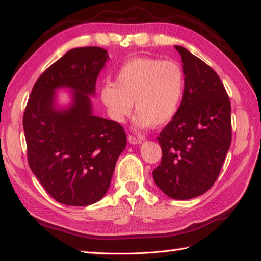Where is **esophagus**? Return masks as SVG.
I'll use <instances>...</instances> for the list:
<instances>
[{
    "mask_svg": "<svg viewBox=\"0 0 261 261\" xmlns=\"http://www.w3.org/2000/svg\"><path fill=\"white\" fill-rule=\"evenodd\" d=\"M127 140H129L130 144H140V143H142V139L138 138V137H135V136H132V135L127 136Z\"/></svg>",
    "mask_w": 261,
    "mask_h": 261,
    "instance_id": "34e87169",
    "label": "esophagus"
}]
</instances>
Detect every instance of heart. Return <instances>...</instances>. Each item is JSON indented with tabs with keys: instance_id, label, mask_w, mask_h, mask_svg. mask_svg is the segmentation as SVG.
<instances>
[{
	"instance_id": "1",
	"label": "heart",
	"mask_w": 261,
	"mask_h": 261,
	"mask_svg": "<svg viewBox=\"0 0 261 261\" xmlns=\"http://www.w3.org/2000/svg\"><path fill=\"white\" fill-rule=\"evenodd\" d=\"M185 71L179 63L139 57L124 63L115 76L101 88V100L109 117L123 123L132 108L137 111L136 126L159 127L174 117L182 101Z\"/></svg>"
}]
</instances>
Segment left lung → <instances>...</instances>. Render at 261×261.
<instances>
[{
    "instance_id": "1",
    "label": "left lung",
    "mask_w": 261,
    "mask_h": 261,
    "mask_svg": "<svg viewBox=\"0 0 261 261\" xmlns=\"http://www.w3.org/2000/svg\"><path fill=\"white\" fill-rule=\"evenodd\" d=\"M186 76L182 102L156 137L161 161L153 171L155 185L175 200L200 196L220 175L232 137L230 98L217 73L175 45Z\"/></svg>"
}]
</instances>
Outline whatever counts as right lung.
Listing matches in <instances>:
<instances>
[{
	"instance_id": "1",
	"label": "right lung",
	"mask_w": 261,
	"mask_h": 261,
	"mask_svg": "<svg viewBox=\"0 0 261 261\" xmlns=\"http://www.w3.org/2000/svg\"><path fill=\"white\" fill-rule=\"evenodd\" d=\"M107 59L108 52L96 46L68 51L38 77L24 111L29 166L63 204L84 206L100 201L126 146L123 126L94 116L88 97L95 94ZM61 86L73 90V103L59 111L54 90Z\"/></svg>"
}]
</instances>
